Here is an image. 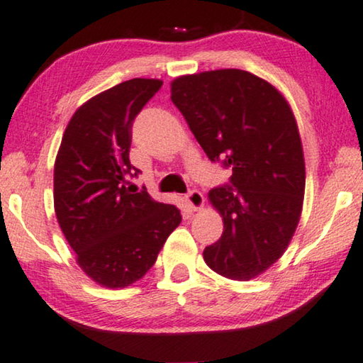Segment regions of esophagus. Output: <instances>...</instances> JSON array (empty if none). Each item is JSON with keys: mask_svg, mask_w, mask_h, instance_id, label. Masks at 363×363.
I'll use <instances>...</instances> for the list:
<instances>
[{"mask_svg": "<svg viewBox=\"0 0 363 363\" xmlns=\"http://www.w3.org/2000/svg\"><path fill=\"white\" fill-rule=\"evenodd\" d=\"M203 202H206V199H203V194L199 192V191H192L186 196V203H187V207L191 208V211H199V208H202Z\"/></svg>", "mask_w": 363, "mask_h": 363, "instance_id": "obj_1", "label": "esophagus"}]
</instances>
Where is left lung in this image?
<instances>
[{
  "instance_id": "obj_1",
  "label": "left lung",
  "mask_w": 363,
  "mask_h": 363,
  "mask_svg": "<svg viewBox=\"0 0 363 363\" xmlns=\"http://www.w3.org/2000/svg\"><path fill=\"white\" fill-rule=\"evenodd\" d=\"M171 100L208 160L232 169V186L208 192L223 233L203 262L235 281L257 278L281 258L303 211L306 167L293 110L269 82L240 69L177 77Z\"/></svg>"
}]
</instances>
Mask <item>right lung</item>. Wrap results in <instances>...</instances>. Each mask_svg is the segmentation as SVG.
Segmentation results:
<instances>
[{
	"label": "right lung",
	"mask_w": 363,
	"mask_h": 363,
	"mask_svg": "<svg viewBox=\"0 0 363 363\" xmlns=\"http://www.w3.org/2000/svg\"><path fill=\"white\" fill-rule=\"evenodd\" d=\"M161 85L131 79L91 96L70 118L55 157V217L82 272L105 288L145 277L181 223L176 206L126 187V176L140 172L130 162L133 121Z\"/></svg>",
	"instance_id": "add662e5"
}]
</instances>
